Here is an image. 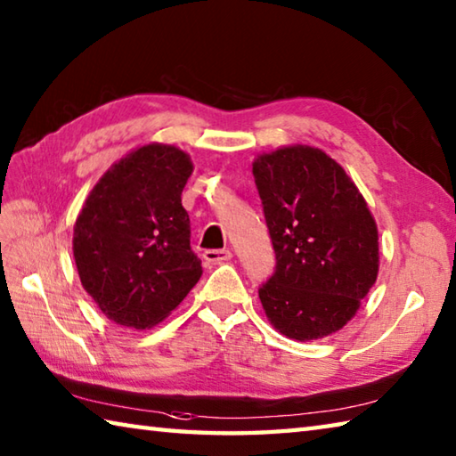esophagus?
<instances>
[{"mask_svg": "<svg viewBox=\"0 0 456 456\" xmlns=\"http://www.w3.org/2000/svg\"><path fill=\"white\" fill-rule=\"evenodd\" d=\"M202 257L206 264L216 265V264H224V262L232 260V252L230 250H206L202 254Z\"/></svg>", "mask_w": 456, "mask_h": 456, "instance_id": "34e87169", "label": "esophagus"}]
</instances>
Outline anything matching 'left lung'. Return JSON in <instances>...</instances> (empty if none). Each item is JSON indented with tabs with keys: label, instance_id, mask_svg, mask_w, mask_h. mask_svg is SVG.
<instances>
[{
	"label": "left lung",
	"instance_id": "left-lung-1",
	"mask_svg": "<svg viewBox=\"0 0 456 456\" xmlns=\"http://www.w3.org/2000/svg\"><path fill=\"white\" fill-rule=\"evenodd\" d=\"M252 173L278 260L257 291L265 317L289 339L328 338L354 320L379 273L373 214L322 149L262 152Z\"/></svg>",
	"mask_w": 456,
	"mask_h": 456
}]
</instances>
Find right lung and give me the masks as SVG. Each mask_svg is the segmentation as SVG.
Segmentation results:
<instances>
[{
    "instance_id": "add662e5",
    "label": "right lung",
    "mask_w": 456,
    "mask_h": 456,
    "mask_svg": "<svg viewBox=\"0 0 456 456\" xmlns=\"http://www.w3.org/2000/svg\"><path fill=\"white\" fill-rule=\"evenodd\" d=\"M192 170L191 154L175 144H142L110 165L77 216V272L117 325L154 328L202 276L180 199Z\"/></svg>"
}]
</instances>
